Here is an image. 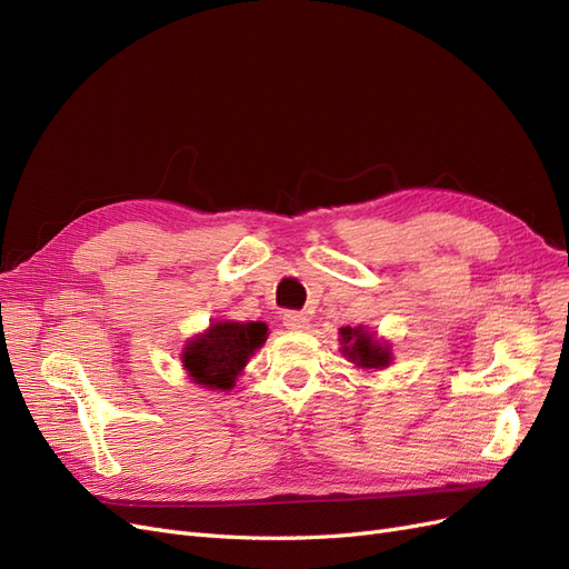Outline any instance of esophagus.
Instances as JSON below:
<instances>
[{"instance_id":"esophagus-1","label":"esophagus","mask_w":569,"mask_h":569,"mask_svg":"<svg viewBox=\"0 0 569 569\" xmlns=\"http://www.w3.org/2000/svg\"><path fill=\"white\" fill-rule=\"evenodd\" d=\"M282 322H284L287 330H291V332H303V330H308V318H306L303 313H299V311L284 313V316H282Z\"/></svg>"}]
</instances>
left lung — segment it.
Segmentation results:
<instances>
[{"mask_svg":"<svg viewBox=\"0 0 569 569\" xmlns=\"http://www.w3.org/2000/svg\"><path fill=\"white\" fill-rule=\"evenodd\" d=\"M341 353L358 368H387L391 363V347L370 335L363 325L341 327Z\"/></svg>","mask_w":569,"mask_h":569,"instance_id":"left-lung-1","label":"left lung"}]
</instances>
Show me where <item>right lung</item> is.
I'll list each match as a JSON object with an SVG mask.
<instances>
[{
  "label": "right lung",
  "mask_w": 569,
  "mask_h": 569,
  "mask_svg": "<svg viewBox=\"0 0 569 569\" xmlns=\"http://www.w3.org/2000/svg\"><path fill=\"white\" fill-rule=\"evenodd\" d=\"M268 339L266 322H213L203 335L184 343L182 366L192 380L206 389L228 391L242 375L249 358Z\"/></svg>",
  "instance_id": "add662e5"
}]
</instances>
